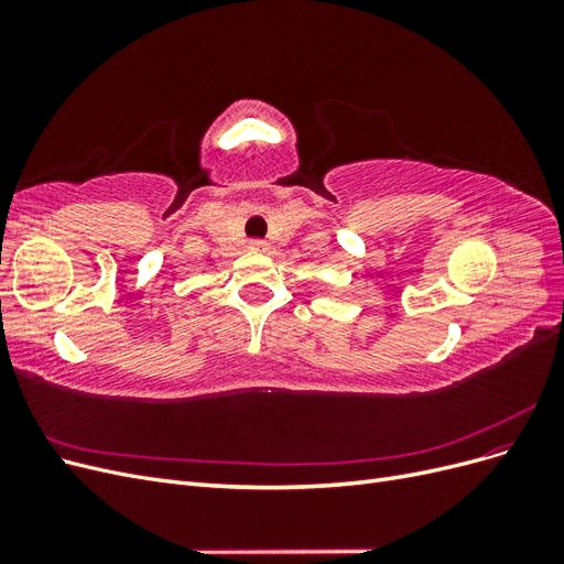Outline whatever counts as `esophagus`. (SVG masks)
Returning <instances> with one entry per match:
<instances>
[{
	"label": "esophagus",
	"instance_id": "obj_1",
	"mask_svg": "<svg viewBox=\"0 0 564 564\" xmlns=\"http://www.w3.org/2000/svg\"><path fill=\"white\" fill-rule=\"evenodd\" d=\"M249 249H251V251H265L268 245H265L263 240H251V242H249Z\"/></svg>",
	"mask_w": 564,
	"mask_h": 564
}]
</instances>
